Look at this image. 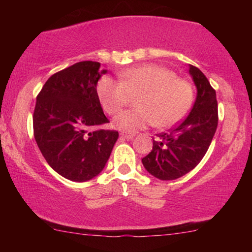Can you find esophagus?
Here are the masks:
<instances>
[{
	"label": "esophagus",
	"mask_w": 252,
	"mask_h": 252,
	"mask_svg": "<svg viewBox=\"0 0 252 252\" xmlns=\"http://www.w3.org/2000/svg\"><path fill=\"white\" fill-rule=\"evenodd\" d=\"M120 135H122V137H124V139L132 140L133 137L135 136V134H134V133H126V132H122V133H120Z\"/></svg>",
	"instance_id": "obj_1"
}]
</instances>
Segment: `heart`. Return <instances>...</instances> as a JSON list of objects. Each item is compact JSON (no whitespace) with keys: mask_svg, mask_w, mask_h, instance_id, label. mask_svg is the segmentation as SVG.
Wrapping results in <instances>:
<instances>
[{"mask_svg":"<svg viewBox=\"0 0 252 252\" xmlns=\"http://www.w3.org/2000/svg\"><path fill=\"white\" fill-rule=\"evenodd\" d=\"M119 81L103 77L97 84V95L108 115H117L137 96L136 109L127 110L113 120L117 128L126 132L156 125L170 128L180 123L194 102V91L187 80L159 65H140L119 72Z\"/></svg>","mask_w":252,"mask_h":252,"instance_id":"1","label":"heart"}]
</instances>
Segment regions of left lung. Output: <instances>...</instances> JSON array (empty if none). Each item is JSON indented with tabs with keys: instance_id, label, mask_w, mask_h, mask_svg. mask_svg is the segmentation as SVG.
Returning a JSON list of instances; mask_svg holds the SVG:
<instances>
[{
	"instance_id": "obj_1",
	"label": "left lung",
	"mask_w": 252,
	"mask_h": 252,
	"mask_svg": "<svg viewBox=\"0 0 252 252\" xmlns=\"http://www.w3.org/2000/svg\"><path fill=\"white\" fill-rule=\"evenodd\" d=\"M197 96L189 116L168 133L157 134L153 150L142 158L146 170L160 180H175L197 166L218 126L216 91L204 73L189 65Z\"/></svg>"
}]
</instances>
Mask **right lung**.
<instances>
[{"label":"right lung","instance_id":"obj_1","mask_svg":"<svg viewBox=\"0 0 252 252\" xmlns=\"http://www.w3.org/2000/svg\"><path fill=\"white\" fill-rule=\"evenodd\" d=\"M98 62H79L51 75L36 96L33 130L39 149L58 174L84 182L104 168L118 140L117 130L101 129L109 123L96 85Z\"/></svg>","mask_w":252,"mask_h":252}]
</instances>
